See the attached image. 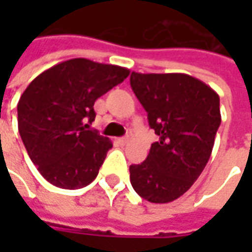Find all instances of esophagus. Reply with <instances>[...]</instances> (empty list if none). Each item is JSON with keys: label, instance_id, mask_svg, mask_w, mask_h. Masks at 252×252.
Masks as SVG:
<instances>
[{"label": "esophagus", "instance_id": "1", "mask_svg": "<svg viewBox=\"0 0 252 252\" xmlns=\"http://www.w3.org/2000/svg\"><path fill=\"white\" fill-rule=\"evenodd\" d=\"M118 141H119L121 144H126V143L129 141V139H127V137H121V139H118Z\"/></svg>", "mask_w": 252, "mask_h": 252}]
</instances>
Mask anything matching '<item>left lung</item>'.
Masks as SVG:
<instances>
[{"label":"left lung","instance_id":"8db88e82","mask_svg":"<svg viewBox=\"0 0 252 252\" xmlns=\"http://www.w3.org/2000/svg\"><path fill=\"white\" fill-rule=\"evenodd\" d=\"M130 85L160 140L147 158L130 165V182L141 198L168 203L188 190L206 167L220 116L218 92L182 73L133 71Z\"/></svg>","mask_w":252,"mask_h":252}]
</instances>
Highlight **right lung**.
<instances>
[{
	"label": "right lung",
	"instance_id": "add662e5",
	"mask_svg": "<svg viewBox=\"0 0 252 252\" xmlns=\"http://www.w3.org/2000/svg\"><path fill=\"white\" fill-rule=\"evenodd\" d=\"M121 65L71 59L39 74L18 102V130L31 160L46 181L63 189L90 185L112 141L87 130L94 103L125 81Z\"/></svg>",
	"mask_w": 252,
	"mask_h": 252
}]
</instances>
